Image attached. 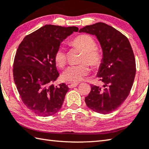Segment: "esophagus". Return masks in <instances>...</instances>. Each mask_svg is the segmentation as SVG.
<instances>
[{
  "label": "esophagus",
  "mask_w": 149,
  "mask_h": 149,
  "mask_svg": "<svg viewBox=\"0 0 149 149\" xmlns=\"http://www.w3.org/2000/svg\"><path fill=\"white\" fill-rule=\"evenodd\" d=\"M77 85H78V83H72L70 84V85H68V86H69V88H72L76 87Z\"/></svg>",
  "instance_id": "34e87169"
}]
</instances>
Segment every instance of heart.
<instances>
[{
    "label": "heart",
    "mask_w": 149,
    "mask_h": 149,
    "mask_svg": "<svg viewBox=\"0 0 149 149\" xmlns=\"http://www.w3.org/2000/svg\"><path fill=\"white\" fill-rule=\"evenodd\" d=\"M70 45L83 51L79 65L70 66L63 72L64 80L70 82H79L88 74L90 68L87 64L94 68H98L103 61V55L96 47V42L87 34L79 35L70 42ZM55 61L58 66L63 68L66 64L67 56L63 47H58L54 55Z\"/></svg>",
    "instance_id": "b5f03b06"
}]
</instances>
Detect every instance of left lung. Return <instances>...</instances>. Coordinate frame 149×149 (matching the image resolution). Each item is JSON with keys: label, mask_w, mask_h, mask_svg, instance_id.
<instances>
[{"label": "left lung", "mask_w": 149, "mask_h": 149, "mask_svg": "<svg viewBox=\"0 0 149 149\" xmlns=\"http://www.w3.org/2000/svg\"><path fill=\"white\" fill-rule=\"evenodd\" d=\"M79 32L95 35L103 51L98 77L104 85H92L85 103L94 111L108 114L119 107L130 93L136 72L133 50L126 36L104 23L85 26Z\"/></svg>", "instance_id": "left-lung-1"}]
</instances>
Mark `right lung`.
Returning <instances> with one entry per match:
<instances>
[{"mask_svg":"<svg viewBox=\"0 0 149 149\" xmlns=\"http://www.w3.org/2000/svg\"><path fill=\"white\" fill-rule=\"evenodd\" d=\"M78 30L46 25L26 36L19 45L13 80L23 104L37 115L49 117L61 109L69 88L64 83L51 84L59 75L54 55L61 43Z\"/></svg>","mask_w":149,"mask_h":149,"instance_id":"1","label":"right lung"}]
</instances>
